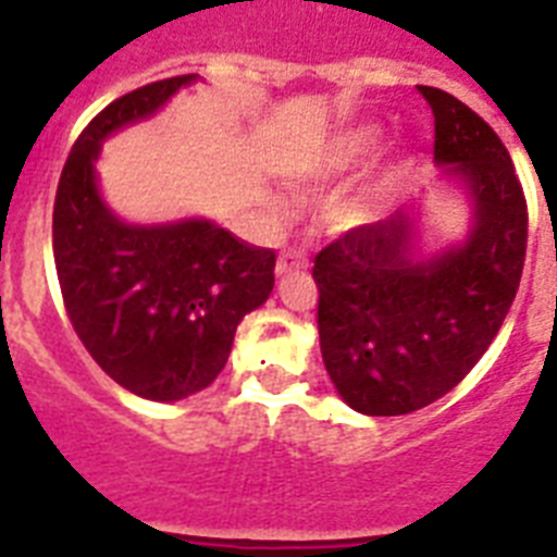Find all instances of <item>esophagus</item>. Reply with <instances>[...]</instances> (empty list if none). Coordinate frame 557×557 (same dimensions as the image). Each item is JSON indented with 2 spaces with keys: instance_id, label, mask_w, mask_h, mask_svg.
Here are the masks:
<instances>
[{
  "instance_id": "esophagus-1",
  "label": "esophagus",
  "mask_w": 557,
  "mask_h": 557,
  "mask_svg": "<svg viewBox=\"0 0 557 557\" xmlns=\"http://www.w3.org/2000/svg\"><path fill=\"white\" fill-rule=\"evenodd\" d=\"M302 265H306V257H302V251H297V248H286V251L277 257V274L302 269Z\"/></svg>"
}]
</instances>
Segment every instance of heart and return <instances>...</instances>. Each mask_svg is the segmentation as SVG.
<instances>
[{
	"label": "heart",
	"instance_id": "heart-1",
	"mask_svg": "<svg viewBox=\"0 0 557 557\" xmlns=\"http://www.w3.org/2000/svg\"><path fill=\"white\" fill-rule=\"evenodd\" d=\"M381 139L383 134L377 125H357V128L341 134L329 148L292 165L288 174L297 183H325L332 176H341L346 171L357 169V165H363L381 148ZM377 211H381V197L377 194H349V197H341L337 202H332V220L343 228L369 223Z\"/></svg>",
	"mask_w": 557,
	"mask_h": 557
}]
</instances>
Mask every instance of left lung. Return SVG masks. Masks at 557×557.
I'll use <instances>...</instances> for the list:
<instances>
[{
    "mask_svg": "<svg viewBox=\"0 0 557 557\" xmlns=\"http://www.w3.org/2000/svg\"><path fill=\"white\" fill-rule=\"evenodd\" d=\"M418 90L435 116V162L472 194V234L414 260V223L397 211L329 243L311 269L325 372L351 409L374 418L435 404L472 372L527 257V197L500 137L446 90Z\"/></svg>",
    "mask_w": 557,
    "mask_h": 557,
    "instance_id": "obj_1",
    "label": "left lung"
}]
</instances>
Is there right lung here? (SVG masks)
I'll use <instances>...</instances> for the list:
<instances>
[{"label": "right lung", "mask_w": 557, "mask_h": 557, "mask_svg": "<svg viewBox=\"0 0 557 557\" xmlns=\"http://www.w3.org/2000/svg\"><path fill=\"white\" fill-rule=\"evenodd\" d=\"M194 74L143 85L79 134L53 200V263L67 318L99 369L146 400H180L223 372L234 332L274 288V248L208 220L128 225L97 191L99 143L153 114Z\"/></svg>", "instance_id": "add662e5"}]
</instances>
